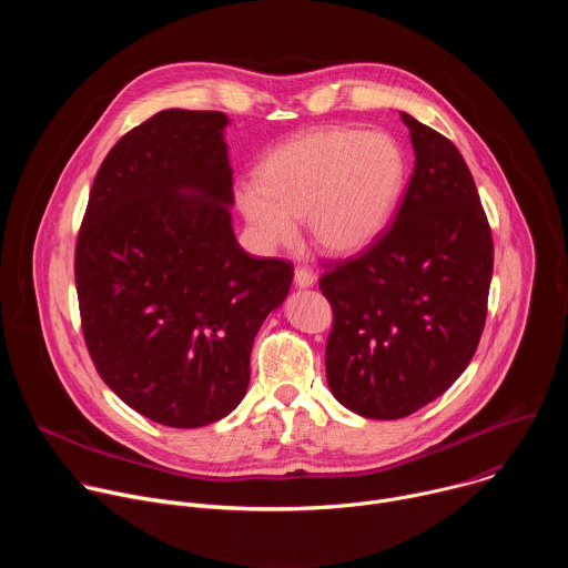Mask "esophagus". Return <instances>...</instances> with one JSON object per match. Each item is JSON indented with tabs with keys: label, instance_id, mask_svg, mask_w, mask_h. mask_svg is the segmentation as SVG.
<instances>
[{
	"label": "esophagus",
	"instance_id": "1",
	"mask_svg": "<svg viewBox=\"0 0 568 568\" xmlns=\"http://www.w3.org/2000/svg\"><path fill=\"white\" fill-rule=\"evenodd\" d=\"M316 283V274L312 270H305V267H296L294 272V285L298 290H307V287H314Z\"/></svg>",
	"mask_w": 568,
	"mask_h": 568
}]
</instances>
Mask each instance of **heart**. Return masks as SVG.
<instances>
[{
	"instance_id": "1",
	"label": "heart",
	"mask_w": 568,
	"mask_h": 568,
	"mask_svg": "<svg viewBox=\"0 0 568 568\" xmlns=\"http://www.w3.org/2000/svg\"><path fill=\"white\" fill-rule=\"evenodd\" d=\"M404 182L407 154L388 132L316 128L267 154L261 182H240L235 202L263 250L292 245L307 215L321 252L355 256L388 226Z\"/></svg>"
}]
</instances>
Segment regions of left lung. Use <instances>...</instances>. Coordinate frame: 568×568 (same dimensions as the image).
I'll list each match as a JSON object with an SVG mask.
<instances>
[{
	"mask_svg": "<svg viewBox=\"0 0 568 568\" xmlns=\"http://www.w3.org/2000/svg\"><path fill=\"white\" fill-rule=\"evenodd\" d=\"M416 166L393 226L321 278L335 323L333 395L357 416L397 420L443 395L478 346L493 281V233L458 148L399 112Z\"/></svg>",
	"mask_w": 568,
	"mask_h": 568,
	"instance_id": "left-lung-1",
	"label": "left lung"
}]
</instances>
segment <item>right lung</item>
Listing matches in <instances>:
<instances>
[{"label":"right lung","mask_w":568,"mask_h":568,"mask_svg":"<svg viewBox=\"0 0 568 568\" xmlns=\"http://www.w3.org/2000/svg\"><path fill=\"white\" fill-rule=\"evenodd\" d=\"M222 112L164 110L108 152L75 245L83 333L141 416L195 429L250 386L254 337L294 267L237 245Z\"/></svg>","instance_id":"1"}]
</instances>
